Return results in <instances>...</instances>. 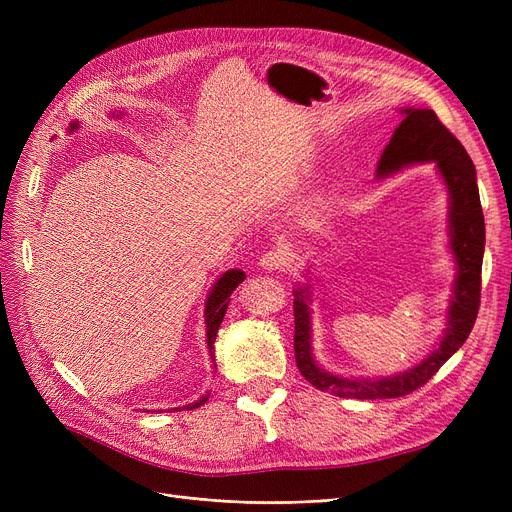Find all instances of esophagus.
Wrapping results in <instances>:
<instances>
[{
    "instance_id": "1",
    "label": "esophagus",
    "mask_w": 512,
    "mask_h": 512,
    "mask_svg": "<svg viewBox=\"0 0 512 512\" xmlns=\"http://www.w3.org/2000/svg\"><path fill=\"white\" fill-rule=\"evenodd\" d=\"M288 263V253L284 249H272L259 257V267L265 272H276Z\"/></svg>"
}]
</instances>
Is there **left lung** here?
<instances>
[{"label": "left lung", "mask_w": 512, "mask_h": 512, "mask_svg": "<svg viewBox=\"0 0 512 512\" xmlns=\"http://www.w3.org/2000/svg\"><path fill=\"white\" fill-rule=\"evenodd\" d=\"M402 122L396 126L386 145L375 178H388L402 168L415 164H432L440 174L448 193V249L454 259L456 276L452 297L446 313V328L419 363L405 371L382 378H357L340 375L321 367L313 353V284L311 272L303 276L307 282L294 286V357L303 378L321 392L340 398H398L423 386L432 375L463 346L469 338L481 292V261L486 249V224L479 203V188L475 166L459 143V139L438 120L434 110L425 107H402Z\"/></svg>", "instance_id": "8db88e82"}]
</instances>
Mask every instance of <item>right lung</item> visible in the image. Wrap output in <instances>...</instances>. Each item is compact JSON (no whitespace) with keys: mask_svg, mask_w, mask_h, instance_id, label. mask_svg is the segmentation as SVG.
I'll list each match as a JSON object with an SVG mask.
<instances>
[{"mask_svg":"<svg viewBox=\"0 0 512 512\" xmlns=\"http://www.w3.org/2000/svg\"><path fill=\"white\" fill-rule=\"evenodd\" d=\"M110 116H112V118H120L122 112H112ZM78 126H80L78 122H72L70 128H68V132L78 130ZM245 278H247V276H245V272H242V270H228V272H224L218 280L213 282V286H211V290H209V294H207V299H205V313H203V317H205V336H207V348H209V357H211L213 369H218V365H215V355H213L215 336H218V330H220V326H222V319H224V315H226V311H228L230 294L236 290V286H238L240 282H245ZM207 398H209V394H203L199 400L188 402V405L176 407V409H172V411H193V409L205 405Z\"/></svg>","mask_w":512,"mask_h":512,"instance_id":"add662e5","label":"right lung"}]
</instances>
